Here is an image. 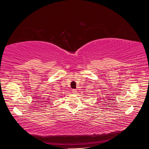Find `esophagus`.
<instances>
[{
    "label": "esophagus",
    "instance_id": "obj_1",
    "mask_svg": "<svg viewBox=\"0 0 149 149\" xmlns=\"http://www.w3.org/2000/svg\"><path fill=\"white\" fill-rule=\"evenodd\" d=\"M72 92H73V93L74 94H76V93H77V90H76V89H73V90H72Z\"/></svg>",
    "mask_w": 149,
    "mask_h": 149
}]
</instances>
